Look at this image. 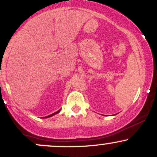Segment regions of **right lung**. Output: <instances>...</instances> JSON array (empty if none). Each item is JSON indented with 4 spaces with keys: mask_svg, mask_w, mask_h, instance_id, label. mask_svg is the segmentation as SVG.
<instances>
[{
    "mask_svg": "<svg viewBox=\"0 0 157 157\" xmlns=\"http://www.w3.org/2000/svg\"><path fill=\"white\" fill-rule=\"evenodd\" d=\"M60 110H59V111H56V112H55V113H52V114H50V115H48V116H47V117H43V118H48V117H52V116H54V115H55V114H57V113H58L59 112H60Z\"/></svg>",
    "mask_w": 157,
    "mask_h": 157,
    "instance_id": "right-lung-1",
    "label": "right lung"
}]
</instances>
